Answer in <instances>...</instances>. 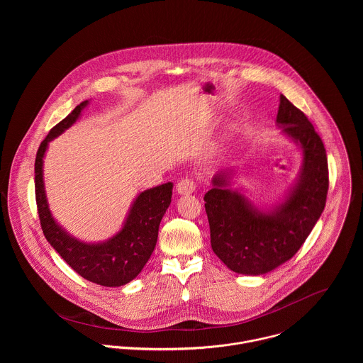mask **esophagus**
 <instances>
[{"instance_id":"obj_1","label":"esophagus","mask_w":363,"mask_h":363,"mask_svg":"<svg viewBox=\"0 0 363 363\" xmlns=\"http://www.w3.org/2000/svg\"><path fill=\"white\" fill-rule=\"evenodd\" d=\"M194 190H196V184H194V182L191 179H184V180L179 182L177 186H176V191L180 196L191 194V193H194Z\"/></svg>"}]
</instances>
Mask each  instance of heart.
<instances>
[{
	"instance_id": "1",
	"label": "heart",
	"mask_w": 363,
	"mask_h": 363,
	"mask_svg": "<svg viewBox=\"0 0 363 363\" xmlns=\"http://www.w3.org/2000/svg\"><path fill=\"white\" fill-rule=\"evenodd\" d=\"M230 130H228V131H225L222 135H220V138H219V141H218V144H216V150H222L223 147H225V144L229 141V138H230Z\"/></svg>"
}]
</instances>
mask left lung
<instances>
[{"mask_svg":"<svg viewBox=\"0 0 363 363\" xmlns=\"http://www.w3.org/2000/svg\"><path fill=\"white\" fill-rule=\"evenodd\" d=\"M277 125L301 152L302 164L279 203L259 208L232 189L235 172L220 169L204 197L211 246L236 274L262 275L292 259L321 216L328 190V166L321 138L308 117L279 96Z\"/></svg>","mask_w":363,"mask_h":363,"instance_id":"1","label":"left lung"}]
</instances>
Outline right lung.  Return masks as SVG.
I'll return each instance as SVG.
<instances>
[{"label": "right lung", "instance_id": "obj_1", "mask_svg": "<svg viewBox=\"0 0 363 363\" xmlns=\"http://www.w3.org/2000/svg\"><path fill=\"white\" fill-rule=\"evenodd\" d=\"M89 104H78L62 121L52 127L40 144L35 162L36 203L43 233L52 249L82 278L102 286H123L133 281L151 257L157 240L160 220L170 206L173 183L141 191L130 206L120 230L102 242H84L64 229L49 206L43 163L49 144L72 127Z\"/></svg>", "mask_w": 363, "mask_h": 363}]
</instances>
